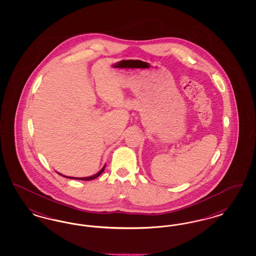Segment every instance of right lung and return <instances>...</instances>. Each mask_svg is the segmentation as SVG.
<instances>
[{"mask_svg": "<svg viewBox=\"0 0 256 256\" xmlns=\"http://www.w3.org/2000/svg\"><path fill=\"white\" fill-rule=\"evenodd\" d=\"M104 168H106V165L102 168V170H100V172H98L96 174H93V176H87V178H74V176H64V174H60L61 176H64V178H71V180H95V178H97L98 176H100L102 174V172L104 170Z\"/></svg>", "mask_w": 256, "mask_h": 256, "instance_id": "1", "label": "right lung"}]
</instances>
